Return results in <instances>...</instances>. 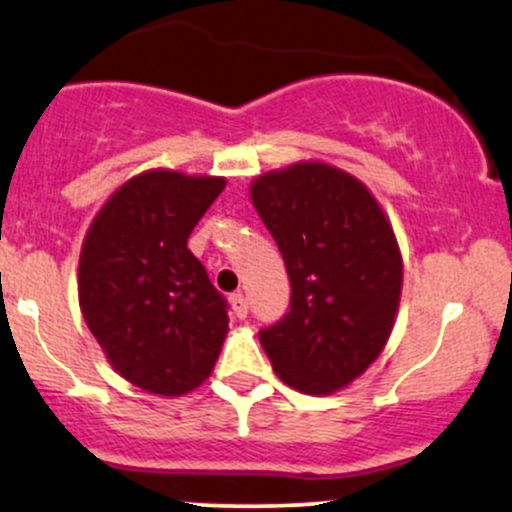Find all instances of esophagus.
Here are the masks:
<instances>
[{"instance_id": "1", "label": "esophagus", "mask_w": 512, "mask_h": 512, "mask_svg": "<svg viewBox=\"0 0 512 512\" xmlns=\"http://www.w3.org/2000/svg\"><path fill=\"white\" fill-rule=\"evenodd\" d=\"M229 302H232V310L239 320H244V317L249 315V302H246L244 293H234L232 298H229Z\"/></svg>"}]
</instances>
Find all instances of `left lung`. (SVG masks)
Masks as SVG:
<instances>
[{
	"instance_id": "left-lung-1",
	"label": "left lung",
	"mask_w": 512,
	"mask_h": 512,
	"mask_svg": "<svg viewBox=\"0 0 512 512\" xmlns=\"http://www.w3.org/2000/svg\"><path fill=\"white\" fill-rule=\"evenodd\" d=\"M290 278V312L261 332L285 386L332 395L361 376L393 332L403 256L371 190L324 161L268 170L249 188Z\"/></svg>"
}]
</instances>
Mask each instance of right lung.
Returning <instances> with one entry per match:
<instances>
[{
	"mask_svg": "<svg viewBox=\"0 0 512 512\" xmlns=\"http://www.w3.org/2000/svg\"><path fill=\"white\" fill-rule=\"evenodd\" d=\"M224 185L222 175L144 170L107 197L82 239V317L114 371L146 393L200 388L227 339V302L188 249Z\"/></svg>",
	"mask_w": 512,
	"mask_h": 512,
	"instance_id": "1",
	"label": "right lung"
}]
</instances>
